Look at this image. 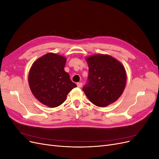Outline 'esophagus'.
I'll return each mask as SVG.
<instances>
[{
    "label": "esophagus",
    "mask_w": 159,
    "mask_h": 159,
    "mask_svg": "<svg viewBox=\"0 0 159 159\" xmlns=\"http://www.w3.org/2000/svg\"><path fill=\"white\" fill-rule=\"evenodd\" d=\"M77 85H78V88H81V86H82V83H81V82L77 83Z\"/></svg>",
    "instance_id": "1"
}]
</instances>
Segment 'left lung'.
Masks as SVG:
<instances>
[{
	"mask_svg": "<svg viewBox=\"0 0 159 159\" xmlns=\"http://www.w3.org/2000/svg\"><path fill=\"white\" fill-rule=\"evenodd\" d=\"M89 67L88 83L83 91L98 107L108 106L119 98L125 88L127 74L123 65L107 54L91 55L85 58Z\"/></svg>",
	"mask_w": 159,
	"mask_h": 159,
	"instance_id": "obj_1",
	"label": "left lung"
}]
</instances>
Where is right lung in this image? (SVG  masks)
Returning a JSON list of instances; mask_svg holds the SVG:
<instances>
[{
	"instance_id": "obj_1",
	"label": "right lung",
	"mask_w": 159,
	"mask_h": 159,
	"mask_svg": "<svg viewBox=\"0 0 159 159\" xmlns=\"http://www.w3.org/2000/svg\"><path fill=\"white\" fill-rule=\"evenodd\" d=\"M66 63V57L50 52L37 59L30 69L28 84L32 93L48 107L59 106L77 87L64 70Z\"/></svg>"
}]
</instances>
